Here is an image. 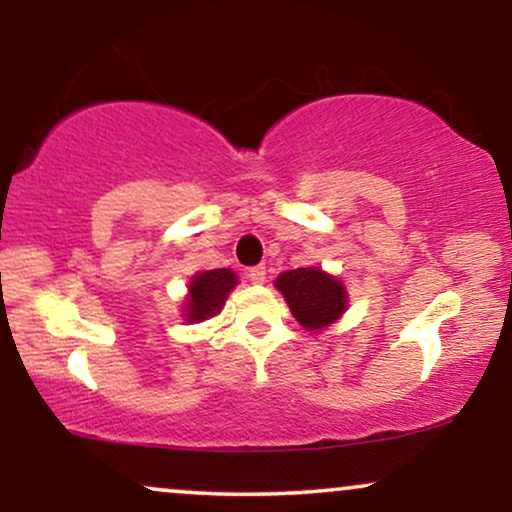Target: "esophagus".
I'll list each match as a JSON object with an SVG mask.
<instances>
[{"label":"esophagus","instance_id":"obj_1","mask_svg":"<svg viewBox=\"0 0 512 512\" xmlns=\"http://www.w3.org/2000/svg\"><path fill=\"white\" fill-rule=\"evenodd\" d=\"M248 279L252 284H264V279H267V267H262V264H257V267H250L248 269Z\"/></svg>","mask_w":512,"mask_h":512}]
</instances>
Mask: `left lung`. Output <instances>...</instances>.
<instances>
[{
    "instance_id": "8db88e82",
    "label": "left lung",
    "mask_w": 512,
    "mask_h": 512,
    "mask_svg": "<svg viewBox=\"0 0 512 512\" xmlns=\"http://www.w3.org/2000/svg\"><path fill=\"white\" fill-rule=\"evenodd\" d=\"M276 289L284 293L291 313L308 330L327 327L346 310L344 286L322 269L303 267L284 272L276 279Z\"/></svg>"
}]
</instances>
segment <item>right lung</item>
I'll return each instance as SVG.
<instances>
[{
	"label": "right lung",
	"instance_id": "obj_1",
	"mask_svg": "<svg viewBox=\"0 0 512 512\" xmlns=\"http://www.w3.org/2000/svg\"><path fill=\"white\" fill-rule=\"evenodd\" d=\"M238 276L231 269H211L190 281V296L185 303V320L202 322L214 317L226 303L228 291L236 286Z\"/></svg>",
	"mask_w": 512,
	"mask_h": 512
}]
</instances>
